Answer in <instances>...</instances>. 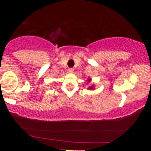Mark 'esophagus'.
I'll return each instance as SVG.
<instances>
[{
  "label": "esophagus",
  "mask_w": 151,
  "mask_h": 151,
  "mask_svg": "<svg viewBox=\"0 0 151 151\" xmlns=\"http://www.w3.org/2000/svg\"><path fill=\"white\" fill-rule=\"evenodd\" d=\"M68 72H70V73H72V72H74V69L73 68H69Z\"/></svg>",
  "instance_id": "esophagus-1"
}]
</instances>
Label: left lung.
<instances>
[{
	"instance_id": "left-lung-1",
	"label": "left lung",
	"mask_w": 151,
	"mask_h": 151,
	"mask_svg": "<svg viewBox=\"0 0 151 151\" xmlns=\"http://www.w3.org/2000/svg\"><path fill=\"white\" fill-rule=\"evenodd\" d=\"M91 88H92V86H91V87H90V89H91Z\"/></svg>"
}]
</instances>
